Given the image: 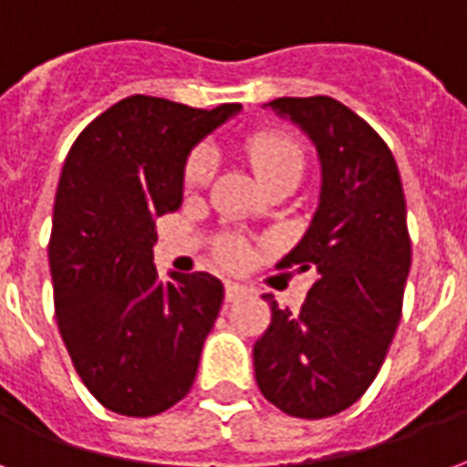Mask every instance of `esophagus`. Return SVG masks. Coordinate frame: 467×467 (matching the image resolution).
<instances>
[{
    "label": "esophagus",
    "mask_w": 467,
    "mask_h": 467,
    "mask_svg": "<svg viewBox=\"0 0 467 467\" xmlns=\"http://www.w3.org/2000/svg\"><path fill=\"white\" fill-rule=\"evenodd\" d=\"M246 296V288L244 285H238V284H226V301L229 304H234V301H238V298H244Z\"/></svg>",
    "instance_id": "esophagus-1"
}]
</instances>
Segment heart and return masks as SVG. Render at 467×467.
Returning a JSON list of instances; mask_svg holds the SVG:
<instances>
[{
  "label": "heart",
  "mask_w": 467,
  "mask_h": 467,
  "mask_svg": "<svg viewBox=\"0 0 467 467\" xmlns=\"http://www.w3.org/2000/svg\"><path fill=\"white\" fill-rule=\"evenodd\" d=\"M244 156L251 163V169L256 171L261 183L271 189L275 183H298L306 171V154L301 144L285 134L275 131H256L244 139ZM213 173V159L209 151H196L186 163L183 171V183L186 189H199L209 182ZM248 251L241 241H226L219 248V258L223 266L238 268L244 266Z\"/></svg>",
  "instance_id": "1"
}]
</instances>
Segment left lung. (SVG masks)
Segmentation results:
<instances>
[{
	"label": "left lung",
	"mask_w": 467,
	"mask_h": 467,
	"mask_svg": "<svg viewBox=\"0 0 467 467\" xmlns=\"http://www.w3.org/2000/svg\"><path fill=\"white\" fill-rule=\"evenodd\" d=\"M304 129L321 159V201L278 268H313L301 311L278 308L254 346L256 383L294 418H328L358 400L396 336L410 271L406 196L388 144L331 97L268 101Z\"/></svg>",
	"instance_id": "1"
}]
</instances>
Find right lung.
I'll use <instances>...</instances> for the list:
<instances>
[{"label": "right lung", "instance_id": "add662e5", "mask_svg": "<svg viewBox=\"0 0 467 467\" xmlns=\"http://www.w3.org/2000/svg\"><path fill=\"white\" fill-rule=\"evenodd\" d=\"M238 109L126 97L64 161L49 238L54 311L84 386L119 415H159L193 386L223 285L203 271H171L163 284L154 221L182 206L193 146Z\"/></svg>", "mask_w": 467, "mask_h": 467}]
</instances>
